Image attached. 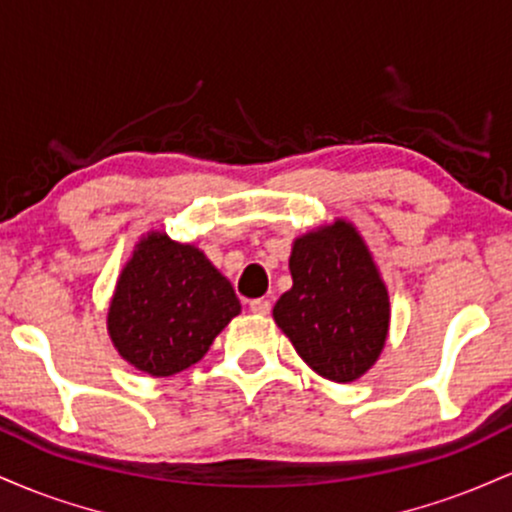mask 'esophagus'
<instances>
[{"label":"esophagus","instance_id":"34e87169","mask_svg":"<svg viewBox=\"0 0 512 512\" xmlns=\"http://www.w3.org/2000/svg\"><path fill=\"white\" fill-rule=\"evenodd\" d=\"M250 310L255 315H269V310H272V303L267 301V298H255V301H250Z\"/></svg>","mask_w":512,"mask_h":512}]
</instances>
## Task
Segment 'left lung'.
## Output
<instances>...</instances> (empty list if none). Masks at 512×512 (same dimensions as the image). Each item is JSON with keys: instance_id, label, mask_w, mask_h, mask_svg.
Returning <instances> with one entry per match:
<instances>
[{"instance_id": "1", "label": "left lung", "mask_w": 512, "mask_h": 512, "mask_svg": "<svg viewBox=\"0 0 512 512\" xmlns=\"http://www.w3.org/2000/svg\"><path fill=\"white\" fill-rule=\"evenodd\" d=\"M293 286L272 315L296 354L332 383H354L375 366L390 334V293L373 252L346 219L293 240Z\"/></svg>"}]
</instances>
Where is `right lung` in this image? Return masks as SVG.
<instances>
[{"label": "right lung", "instance_id": "1", "mask_svg": "<svg viewBox=\"0 0 512 512\" xmlns=\"http://www.w3.org/2000/svg\"><path fill=\"white\" fill-rule=\"evenodd\" d=\"M238 313L231 281L197 245L149 231L117 276L108 334L129 366L168 378L202 361Z\"/></svg>", "mask_w": 512, "mask_h": 512}]
</instances>
